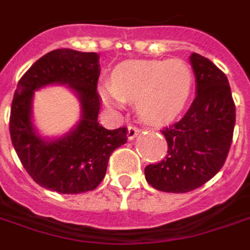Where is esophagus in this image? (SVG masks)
<instances>
[{
  "instance_id": "obj_1",
  "label": "esophagus",
  "mask_w": 250,
  "mask_h": 250,
  "mask_svg": "<svg viewBox=\"0 0 250 250\" xmlns=\"http://www.w3.org/2000/svg\"><path fill=\"white\" fill-rule=\"evenodd\" d=\"M140 132V130L136 127V125H128V130H127V138L128 140H134L138 134Z\"/></svg>"
}]
</instances>
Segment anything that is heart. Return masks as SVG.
<instances>
[{
    "instance_id": "heart-1",
    "label": "heart",
    "mask_w": 250,
    "mask_h": 250,
    "mask_svg": "<svg viewBox=\"0 0 250 250\" xmlns=\"http://www.w3.org/2000/svg\"><path fill=\"white\" fill-rule=\"evenodd\" d=\"M193 86L189 66L180 59L132 61L112 71L110 84L99 87L107 106L136 101L142 118L151 122L171 119L186 106Z\"/></svg>"
}]
</instances>
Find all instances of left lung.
Here are the masks:
<instances>
[{
	"instance_id": "obj_1",
	"label": "left lung",
	"mask_w": 250,
	"mask_h": 250,
	"mask_svg": "<svg viewBox=\"0 0 250 250\" xmlns=\"http://www.w3.org/2000/svg\"><path fill=\"white\" fill-rule=\"evenodd\" d=\"M196 98L182 119L163 128L168 151L164 160L144 169L159 191L186 193L210 180L228 156L236 107L227 75L213 62L192 53Z\"/></svg>"
}]
</instances>
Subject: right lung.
<instances>
[{"mask_svg": "<svg viewBox=\"0 0 250 250\" xmlns=\"http://www.w3.org/2000/svg\"><path fill=\"white\" fill-rule=\"evenodd\" d=\"M97 53L57 49L37 61L18 82L10 110V138L31 179L50 191L77 195L95 189L106 175L114 149L127 142V128L107 130L98 123L101 68ZM49 84H67L83 107L81 119L61 138L38 135L31 120L34 91Z\"/></svg>", "mask_w": 250, "mask_h": 250, "instance_id": "obj_1", "label": "right lung"}]
</instances>
